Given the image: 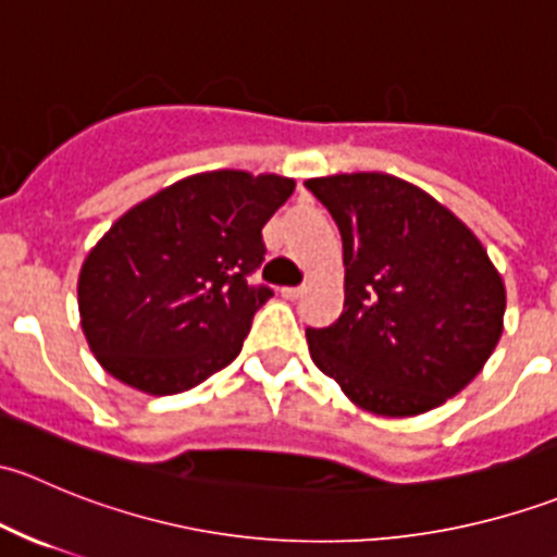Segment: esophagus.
I'll return each mask as SVG.
<instances>
[{
    "label": "esophagus",
    "instance_id": "1",
    "mask_svg": "<svg viewBox=\"0 0 557 557\" xmlns=\"http://www.w3.org/2000/svg\"><path fill=\"white\" fill-rule=\"evenodd\" d=\"M305 294V288H288V285H285V288H280V296H283V299H299V296Z\"/></svg>",
    "mask_w": 557,
    "mask_h": 557
}]
</instances>
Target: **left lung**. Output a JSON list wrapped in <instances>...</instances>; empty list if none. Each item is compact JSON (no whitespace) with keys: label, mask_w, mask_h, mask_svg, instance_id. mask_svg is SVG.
<instances>
[{"label":"left lung","mask_w":557,"mask_h":557,"mask_svg":"<svg viewBox=\"0 0 557 557\" xmlns=\"http://www.w3.org/2000/svg\"><path fill=\"white\" fill-rule=\"evenodd\" d=\"M342 234L345 310L307 329L312 361L387 418L429 412L480 374L504 329L502 274L418 185L383 172L307 180Z\"/></svg>","instance_id":"1"}]
</instances>
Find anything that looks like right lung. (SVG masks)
<instances>
[{
    "mask_svg": "<svg viewBox=\"0 0 557 557\" xmlns=\"http://www.w3.org/2000/svg\"><path fill=\"white\" fill-rule=\"evenodd\" d=\"M294 188L280 174L201 172L112 223L77 280L83 334L112 377L172 396L239 356L272 296L247 283L267 252L261 228Z\"/></svg>",
    "mask_w": 557,
    "mask_h": 557,
    "instance_id": "right-lung-1",
    "label": "right lung"
}]
</instances>
